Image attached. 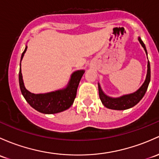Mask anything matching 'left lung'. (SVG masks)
I'll return each mask as SVG.
<instances>
[{
    "mask_svg": "<svg viewBox=\"0 0 159 159\" xmlns=\"http://www.w3.org/2000/svg\"><path fill=\"white\" fill-rule=\"evenodd\" d=\"M140 44L142 45L143 48H144L145 51H146V46H145L144 43L142 41L141 38H138ZM148 70H147V75L146 78L145 82L139 88V89L137 90L136 92L133 93H129V94L123 95V96L120 97V98H110V97L107 96L102 91L101 86L98 84V91H99V97L103 105L106 107L107 108L112 110H123L131 108L136 105L142 100L143 96L146 93L147 88H148V84L150 82V78H151V71H150V64L149 61H148Z\"/></svg>",
    "mask_w": 159,
    "mask_h": 159,
    "instance_id": "obj_1",
    "label": "left lung"
}]
</instances>
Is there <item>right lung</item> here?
Segmentation results:
<instances>
[{
    "mask_svg": "<svg viewBox=\"0 0 159 159\" xmlns=\"http://www.w3.org/2000/svg\"><path fill=\"white\" fill-rule=\"evenodd\" d=\"M26 49H27V46H26L24 51L22 53L21 60L23 59ZM21 60L20 66H21ZM84 73V70H78L73 72L69 80V82L66 88L52 91V92L35 94V93L30 92L25 88L22 73H21V68H20V88L21 93L24 97L25 100L36 110L40 113H46V114L60 113L68 109L72 105L76 97L78 84Z\"/></svg>",
    "mask_w": 159,
    "mask_h": 159,
    "instance_id": "obj_1",
    "label": "right lung"
}]
</instances>
